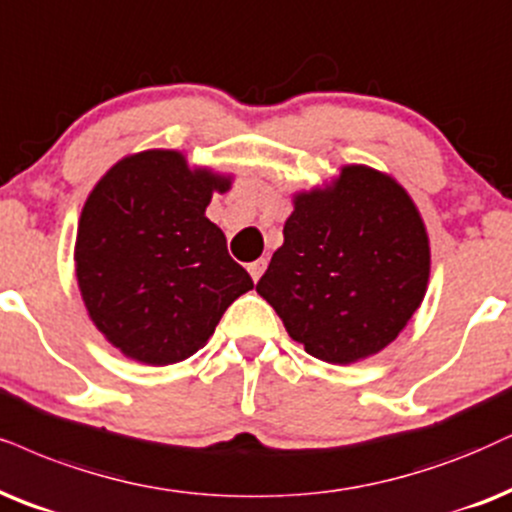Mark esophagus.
I'll return each mask as SVG.
<instances>
[{
    "label": "esophagus",
    "mask_w": 512,
    "mask_h": 512,
    "mask_svg": "<svg viewBox=\"0 0 512 512\" xmlns=\"http://www.w3.org/2000/svg\"><path fill=\"white\" fill-rule=\"evenodd\" d=\"M264 269H267V260H264V257H260V260H255V262H250L248 264V271H250L252 281H260L262 274H264Z\"/></svg>",
    "instance_id": "1"
}]
</instances>
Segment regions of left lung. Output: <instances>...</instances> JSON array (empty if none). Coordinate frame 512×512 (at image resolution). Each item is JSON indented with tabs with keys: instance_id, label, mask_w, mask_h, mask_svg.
Here are the masks:
<instances>
[{
	"instance_id": "8db88e82",
	"label": "left lung",
	"mask_w": 512,
	"mask_h": 512,
	"mask_svg": "<svg viewBox=\"0 0 512 512\" xmlns=\"http://www.w3.org/2000/svg\"><path fill=\"white\" fill-rule=\"evenodd\" d=\"M428 281L430 238L413 198L390 174L342 165L293 196L257 293L304 352L345 366L397 340Z\"/></svg>"
}]
</instances>
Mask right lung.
Returning <instances> with one entry per match:
<instances>
[{
    "label": "right lung",
    "instance_id": "right-lung-1",
    "mask_svg": "<svg viewBox=\"0 0 512 512\" xmlns=\"http://www.w3.org/2000/svg\"><path fill=\"white\" fill-rule=\"evenodd\" d=\"M231 181L170 148L125 155L96 181L77 224L75 276L89 319L127 359H189L252 288L205 217Z\"/></svg>",
    "mask_w": 512,
    "mask_h": 512
}]
</instances>
